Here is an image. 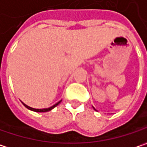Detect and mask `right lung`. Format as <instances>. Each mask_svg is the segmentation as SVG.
Here are the masks:
<instances>
[{
    "label": "right lung",
    "mask_w": 147,
    "mask_h": 147,
    "mask_svg": "<svg viewBox=\"0 0 147 147\" xmlns=\"http://www.w3.org/2000/svg\"><path fill=\"white\" fill-rule=\"evenodd\" d=\"M61 101H59V102H58L57 104H55L54 105H53L52 107H50V108H47V109H34V108H32V107H29V106H27L26 105H25L24 103H22L23 105H24V106L25 107H26L27 109H29V110H32V111H36V112H47V111H49V110H53L54 107H56L57 105H58V104L60 103Z\"/></svg>",
    "instance_id": "obj_1"
}]
</instances>
